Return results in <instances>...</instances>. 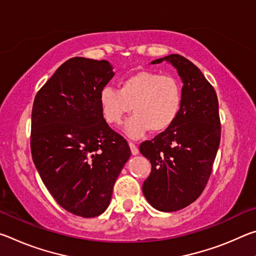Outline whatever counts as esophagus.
Segmentation results:
<instances>
[{
	"instance_id": "esophagus-1",
	"label": "esophagus",
	"mask_w": 256,
	"mask_h": 256,
	"mask_svg": "<svg viewBox=\"0 0 256 256\" xmlns=\"http://www.w3.org/2000/svg\"><path fill=\"white\" fill-rule=\"evenodd\" d=\"M128 146H130V148H131V152H132V154H138V146L133 144V142H131L130 141L128 142Z\"/></svg>"
}]
</instances>
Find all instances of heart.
I'll return each instance as SVG.
<instances>
[{
  "instance_id": "1",
  "label": "heart",
  "mask_w": 256,
  "mask_h": 256,
  "mask_svg": "<svg viewBox=\"0 0 256 256\" xmlns=\"http://www.w3.org/2000/svg\"><path fill=\"white\" fill-rule=\"evenodd\" d=\"M182 86L175 76L141 71L130 76L120 89L105 86L99 92V106L104 120L118 125L131 110L134 115L125 123L124 131L138 138L150 130L162 132L172 126L182 107Z\"/></svg>"
}]
</instances>
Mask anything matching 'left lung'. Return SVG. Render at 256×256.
Wrapping results in <instances>:
<instances>
[{
	"mask_svg": "<svg viewBox=\"0 0 256 256\" xmlns=\"http://www.w3.org/2000/svg\"><path fill=\"white\" fill-rule=\"evenodd\" d=\"M167 60L183 82L180 114L172 126L140 144L150 160L151 172L142 192L154 209L178 211L201 196L211 175L220 144L218 98L200 68L178 54L154 60Z\"/></svg>",
	"mask_w": 256,
	"mask_h": 256,
	"instance_id": "1",
	"label": "left lung"
}]
</instances>
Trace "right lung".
<instances>
[{"label": "right lung", "instance_id": "obj_1", "mask_svg": "<svg viewBox=\"0 0 256 256\" xmlns=\"http://www.w3.org/2000/svg\"><path fill=\"white\" fill-rule=\"evenodd\" d=\"M108 60L72 58L34 97L30 146L34 166L55 201L92 218L110 206L112 186L131 150L108 126L99 92L114 76Z\"/></svg>", "mask_w": 256, "mask_h": 256}]
</instances>
